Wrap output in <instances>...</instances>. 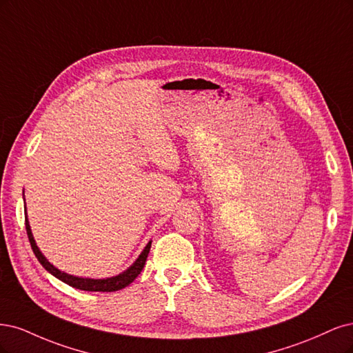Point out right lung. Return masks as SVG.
Returning <instances> with one entry per match:
<instances>
[{
	"instance_id": "right-lung-1",
	"label": "right lung",
	"mask_w": 353,
	"mask_h": 353,
	"mask_svg": "<svg viewBox=\"0 0 353 353\" xmlns=\"http://www.w3.org/2000/svg\"><path fill=\"white\" fill-rule=\"evenodd\" d=\"M25 224H26V232H28V237H29V242L30 246L33 249V254L38 258L39 263L42 264V267L50 271L52 276H55L57 279H60L61 281H64L65 284H69L72 288L76 289H81V290H86V292H116L120 290L123 288L129 286V284L141 274V271L145 265V261L148 258V254H150V249H151V242L148 243L143 249V252L139 255V258L136 259V263L128 268L121 274L116 276V277H111V279H104V280H94V279H81V277H74V276H69L65 274V272H61L60 270H57L52 264H50L47 258H45L41 251L38 249L35 241H33V236L30 232V225L28 219H25Z\"/></svg>"
}]
</instances>
